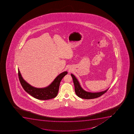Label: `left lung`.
Wrapping results in <instances>:
<instances>
[{
  "mask_svg": "<svg viewBox=\"0 0 134 134\" xmlns=\"http://www.w3.org/2000/svg\"><path fill=\"white\" fill-rule=\"evenodd\" d=\"M72 79H73V83L74 84L75 91L76 94L78 97L80 98L85 99H92L94 98H98L99 97H100L101 96L104 94L108 89L104 90L103 91L97 92V93H91L89 92H86L81 87V86L80 85V83L79 82L78 80L73 74H71Z\"/></svg>",
  "mask_w": 134,
  "mask_h": 134,
  "instance_id": "obj_1",
  "label": "left lung"
}]
</instances>
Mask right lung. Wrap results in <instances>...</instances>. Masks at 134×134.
I'll return each instance as SVG.
<instances>
[{"label": "right lung", "instance_id": "add662e5", "mask_svg": "<svg viewBox=\"0 0 134 134\" xmlns=\"http://www.w3.org/2000/svg\"><path fill=\"white\" fill-rule=\"evenodd\" d=\"M67 73L68 72L66 71L60 74L53 82L46 87L37 88L31 86L26 82L22 77L18 69L19 80L24 90L32 97L40 100H47L55 97L58 93L61 81Z\"/></svg>", "mask_w": 134, "mask_h": 134}]
</instances>
